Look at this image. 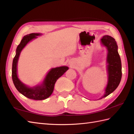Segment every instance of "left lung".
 <instances>
[{"instance_id":"8db88e82","label":"left lung","mask_w":134,"mask_h":134,"mask_svg":"<svg viewBox=\"0 0 134 134\" xmlns=\"http://www.w3.org/2000/svg\"><path fill=\"white\" fill-rule=\"evenodd\" d=\"M100 42L103 46H105L108 51L106 58L108 73V84L104 95L100 98L102 99L117 88L120 83L122 72L121 59L117 51L118 47L115 39L109 35H105L100 39Z\"/></svg>"}]
</instances>
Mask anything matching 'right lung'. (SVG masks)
Returning <instances> with one entry per match:
<instances>
[{
  "mask_svg": "<svg viewBox=\"0 0 134 134\" xmlns=\"http://www.w3.org/2000/svg\"><path fill=\"white\" fill-rule=\"evenodd\" d=\"M40 35V34L32 33L23 37L16 49V54L13 59L12 65V79L15 88L25 97L34 100H43L50 97L53 93L56 81L69 69L65 66L52 68L41 85L29 87L21 82L17 76V63L20 53L30 41L36 39Z\"/></svg>",
  "mask_w": 134,
  "mask_h": 134,
  "instance_id": "obj_1",
  "label": "right lung"
}]
</instances>
